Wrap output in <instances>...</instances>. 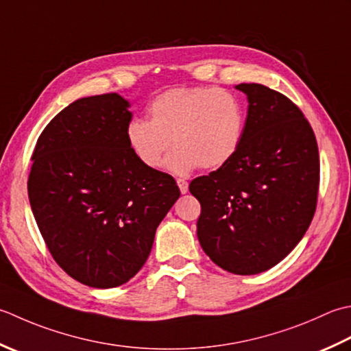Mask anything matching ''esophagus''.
Returning a JSON list of instances; mask_svg holds the SVG:
<instances>
[{"instance_id": "esophagus-1", "label": "esophagus", "mask_w": 351, "mask_h": 351, "mask_svg": "<svg viewBox=\"0 0 351 351\" xmlns=\"http://www.w3.org/2000/svg\"><path fill=\"white\" fill-rule=\"evenodd\" d=\"M176 184H178V187H180L181 193H187V190H189V182H187V181H185V180H181V178H178V180H176Z\"/></svg>"}]
</instances>
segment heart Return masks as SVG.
I'll return each instance as SVG.
<instances>
[{"instance_id": "heart-1", "label": "heart", "mask_w": 351, "mask_h": 351, "mask_svg": "<svg viewBox=\"0 0 351 351\" xmlns=\"http://www.w3.org/2000/svg\"><path fill=\"white\" fill-rule=\"evenodd\" d=\"M149 120L128 123L125 136L132 155L144 167L161 166L164 155L175 175L197 167L216 170L237 154L245 132V108L222 88H171L149 103Z\"/></svg>"}]
</instances>
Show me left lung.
<instances>
[{
  "label": "left lung",
  "mask_w": 351,
  "mask_h": 351,
  "mask_svg": "<svg viewBox=\"0 0 351 351\" xmlns=\"http://www.w3.org/2000/svg\"><path fill=\"white\" fill-rule=\"evenodd\" d=\"M248 115L230 162L190 182L201 204L197 239L222 269L254 276L280 263L317 208L319 155L298 106L260 84H240Z\"/></svg>",
  "instance_id": "obj_1"
}]
</instances>
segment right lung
<instances>
[{
    "label": "right lung",
    "mask_w": 351,
    "mask_h": 351,
    "mask_svg": "<svg viewBox=\"0 0 351 351\" xmlns=\"http://www.w3.org/2000/svg\"><path fill=\"white\" fill-rule=\"evenodd\" d=\"M129 108L117 93L75 100L48 123L32 156L30 207L48 250L68 276L99 289L141 269L181 195L173 178L130 152Z\"/></svg>",
    "instance_id": "obj_1"
}]
</instances>
